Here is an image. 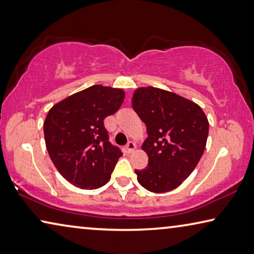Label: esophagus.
I'll use <instances>...</instances> for the list:
<instances>
[{"instance_id": "esophagus-1", "label": "esophagus", "mask_w": 254, "mask_h": 254, "mask_svg": "<svg viewBox=\"0 0 254 254\" xmlns=\"http://www.w3.org/2000/svg\"><path fill=\"white\" fill-rule=\"evenodd\" d=\"M135 149V143L132 141H128L127 144V152H132Z\"/></svg>"}]
</instances>
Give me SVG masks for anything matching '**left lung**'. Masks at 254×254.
<instances>
[{
  "label": "left lung",
  "instance_id": "8db88e82",
  "mask_svg": "<svg viewBox=\"0 0 254 254\" xmlns=\"http://www.w3.org/2000/svg\"><path fill=\"white\" fill-rule=\"evenodd\" d=\"M132 107L147 127L148 166L135 170L148 191L174 190L190 176L206 148L209 123L199 105L159 88H138Z\"/></svg>",
  "mask_w": 254,
  "mask_h": 254
}]
</instances>
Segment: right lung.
<instances>
[{"label": "right lung", "instance_id": "right-lung-1", "mask_svg": "<svg viewBox=\"0 0 254 254\" xmlns=\"http://www.w3.org/2000/svg\"><path fill=\"white\" fill-rule=\"evenodd\" d=\"M124 91L95 84L51 108L44 122L46 148L56 170L80 189L105 185L122 151L110 142L104 120L115 114Z\"/></svg>", "mask_w": 254, "mask_h": 254}]
</instances>
